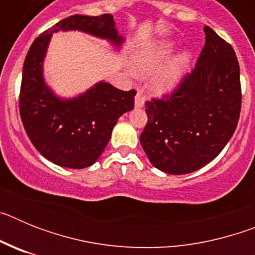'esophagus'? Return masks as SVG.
<instances>
[{"instance_id":"obj_1","label":"esophagus","mask_w":255,"mask_h":255,"mask_svg":"<svg viewBox=\"0 0 255 255\" xmlns=\"http://www.w3.org/2000/svg\"><path fill=\"white\" fill-rule=\"evenodd\" d=\"M135 108H141L144 107V97L141 92H138L136 96H135Z\"/></svg>"}]
</instances>
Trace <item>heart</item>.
<instances>
[{
  "instance_id": "1",
  "label": "heart",
  "mask_w": 255,
  "mask_h": 255,
  "mask_svg": "<svg viewBox=\"0 0 255 255\" xmlns=\"http://www.w3.org/2000/svg\"><path fill=\"white\" fill-rule=\"evenodd\" d=\"M177 43L175 40H158L141 47L134 55V70L139 75H149L154 73L172 56ZM193 60L190 51H182L171 58L152 76L149 82L150 91L155 96L171 93L181 83Z\"/></svg>"
}]
</instances>
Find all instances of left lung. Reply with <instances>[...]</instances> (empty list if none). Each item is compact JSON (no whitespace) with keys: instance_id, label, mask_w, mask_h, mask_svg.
Instances as JSON below:
<instances>
[{"instance_id":"8db88e82","label":"left lung","mask_w":255,"mask_h":255,"mask_svg":"<svg viewBox=\"0 0 255 255\" xmlns=\"http://www.w3.org/2000/svg\"><path fill=\"white\" fill-rule=\"evenodd\" d=\"M206 43L195 69L166 100L145 103L148 123L140 144L155 168L170 175L199 170L233 136L242 108L235 51L204 26Z\"/></svg>"}]
</instances>
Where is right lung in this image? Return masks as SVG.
<instances>
[{"label":"right lung","instance_id":"add662e5","mask_svg":"<svg viewBox=\"0 0 255 255\" xmlns=\"http://www.w3.org/2000/svg\"><path fill=\"white\" fill-rule=\"evenodd\" d=\"M78 30L107 40L120 49L112 15H73L58 21L33 42L24 61L19 108L22 125L35 149L52 163L85 168L96 163L111 138L114 126L134 108L135 92H124L101 80L71 98L60 97L44 80L43 64L53 33Z\"/></svg>","mask_w":255,"mask_h":255}]
</instances>
